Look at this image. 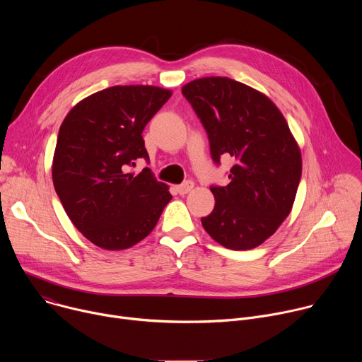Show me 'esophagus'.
Listing matches in <instances>:
<instances>
[{
	"instance_id": "obj_1",
	"label": "esophagus",
	"mask_w": 362,
	"mask_h": 362,
	"mask_svg": "<svg viewBox=\"0 0 362 362\" xmlns=\"http://www.w3.org/2000/svg\"><path fill=\"white\" fill-rule=\"evenodd\" d=\"M193 186H194V183H193L192 180H187V182H185V183L176 186V192H177L179 194H186V193H189V192L193 189Z\"/></svg>"
}]
</instances>
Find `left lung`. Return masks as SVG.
Returning a JSON list of instances; mask_svg holds the SVG:
<instances>
[{
  "mask_svg": "<svg viewBox=\"0 0 362 362\" xmlns=\"http://www.w3.org/2000/svg\"><path fill=\"white\" fill-rule=\"evenodd\" d=\"M209 137L216 165L235 159L228 186H211L215 209L202 218L218 243L247 250L272 236L291 214L302 173L289 126L264 93L228 77H203L182 87Z\"/></svg>",
  "mask_w": 362,
  "mask_h": 362,
  "instance_id": "8db88e82",
  "label": "left lung"
}]
</instances>
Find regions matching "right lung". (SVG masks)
<instances>
[{"mask_svg":"<svg viewBox=\"0 0 362 362\" xmlns=\"http://www.w3.org/2000/svg\"><path fill=\"white\" fill-rule=\"evenodd\" d=\"M156 86H113L69 112L60 126L53 183L73 225L101 249L120 250L144 239L170 202L169 186L150 169L143 130L170 98Z\"/></svg>","mask_w":362,"mask_h":362,"instance_id":"1","label":"right lung"}]
</instances>
